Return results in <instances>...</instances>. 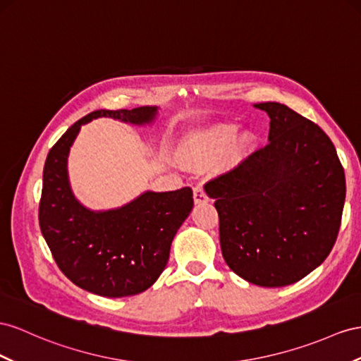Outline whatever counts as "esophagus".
Listing matches in <instances>:
<instances>
[{
    "label": "esophagus",
    "mask_w": 361,
    "mask_h": 361,
    "mask_svg": "<svg viewBox=\"0 0 361 361\" xmlns=\"http://www.w3.org/2000/svg\"><path fill=\"white\" fill-rule=\"evenodd\" d=\"M193 201H195V204H204V202L209 201L207 193L204 192V189L197 186L193 189Z\"/></svg>",
    "instance_id": "obj_1"
}]
</instances>
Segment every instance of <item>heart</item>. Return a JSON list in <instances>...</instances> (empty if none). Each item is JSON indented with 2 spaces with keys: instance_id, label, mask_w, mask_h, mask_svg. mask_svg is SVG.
I'll return each mask as SVG.
<instances>
[{
  "instance_id": "b5f03b06",
  "label": "heart",
  "mask_w": 361,
  "mask_h": 361,
  "mask_svg": "<svg viewBox=\"0 0 361 361\" xmlns=\"http://www.w3.org/2000/svg\"><path fill=\"white\" fill-rule=\"evenodd\" d=\"M236 131H238L236 125H221L215 129H212V131L202 138V143L209 146H218V147L224 146L232 140ZM186 160H190V155H186Z\"/></svg>"
}]
</instances>
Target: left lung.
Masks as SVG:
<instances>
[{
    "instance_id": "obj_1",
    "label": "left lung",
    "mask_w": 361,
    "mask_h": 361,
    "mask_svg": "<svg viewBox=\"0 0 361 361\" xmlns=\"http://www.w3.org/2000/svg\"><path fill=\"white\" fill-rule=\"evenodd\" d=\"M269 145L209 181L224 261L244 281L276 288L303 279L326 259L345 206V172L334 145L311 120L277 102Z\"/></svg>"
}]
</instances>
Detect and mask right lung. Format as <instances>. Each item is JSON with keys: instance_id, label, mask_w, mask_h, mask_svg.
I'll return each mask as SVG.
<instances>
[{"instance_id": "add662e5", "label": "right lung", "mask_w": 361, "mask_h": 361, "mask_svg": "<svg viewBox=\"0 0 361 361\" xmlns=\"http://www.w3.org/2000/svg\"><path fill=\"white\" fill-rule=\"evenodd\" d=\"M159 106L97 109L70 126L45 160L39 226L61 271L79 288L104 298L143 293L159 279L173 236L193 207L190 188L146 190L126 204L92 210L76 198L68 155L80 126L99 117L134 126L154 125Z\"/></svg>"}]
</instances>
